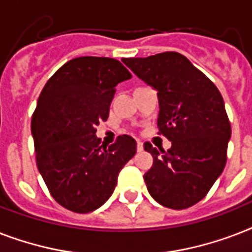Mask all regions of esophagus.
<instances>
[{"label": "esophagus", "mask_w": 252, "mask_h": 252, "mask_svg": "<svg viewBox=\"0 0 252 252\" xmlns=\"http://www.w3.org/2000/svg\"><path fill=\"white\" fill-rule=\"evenodd\" d=\"M144 150V145L141 141H137V152H142Z\"/></svg>", "instance_id": "obj_1"}]
</instances>
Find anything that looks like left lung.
<instances>
[{
  "mask_svg": "<svg viewBox=\"0 0 252 252\" xmlns=\"http://www.w3.org/2000/svg\"><path fill=\"white\" fill-rule=\"evenodd\" d=\"M132 72L158 91V129L171 148L144 149L153 166L144 175L157 203L186 209L204 199L223 171L231 126L216 85L178 52L123 59Z\"/></svg>",
  "mask_w": 252,
  "mask_h": 252,
  "instance_id": "8db88e82",
  "label": "left lung"
}]
</instances>
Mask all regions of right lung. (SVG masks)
Returning a JSON list of instances; mask_svg holds the SVG:
<instances>
[{"label": "right lung", "mask_w": 252, "mask_h": 252, "mask_svg": "<svg viewBox=\"0 0 252 252\" xmlns=\"http://www.w3.org/2000/svg\"><path fill=\"white\" fill-rule=\"evenodd\" d=\"M132 74L110 57H77L45 84L31 120L36 166L61 207L89 213L112 195L119 172L136 154L128 134L100 144L95 126L106 122L116 85Z\"/></svg>", "instance_id": "obj_1"}]
</instances>
